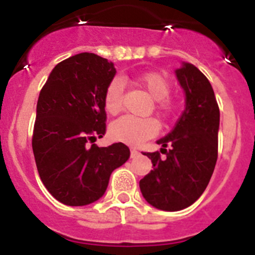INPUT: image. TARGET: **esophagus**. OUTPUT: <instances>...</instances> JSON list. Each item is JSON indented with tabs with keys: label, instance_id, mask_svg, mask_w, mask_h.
I'll use <instances>...</instances> for the list:
<instances>
[{
	"label": "esophagus",
	"instance_id": "esophagus-1",
	"mask_svg": "<svg viewBox=\"0 0 255 255\" xmlns=\"http://www.w3.org/2000/svg\"><path fill=\"white\" fill-rule=\"evenodd\" d=\"M139 154H140V153H139V150H136V149H135V148H131V149H130V157H131V158H135V157H138Z\"/></svg>",
	"mask_w": 255,
	"mask_h": 255
}]
</instances>
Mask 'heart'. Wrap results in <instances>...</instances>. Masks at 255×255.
<instances>
[{"instance_id": "obj_1", "label": "heart", "mask_w": 255, "mask_h": 255, "mask_svg": "<svg viewBox=\"0 0 255 255\" xmlns=\"http://www.w3.org/2000/svg\"><path fill=\"white\" fill-rule=\"evenodd\" d=\"M135 80L148 92L157 102V108L162 115L170 114L172 103L167 96L170 93V83L162 74L145 73L136 76ZM124 83L115 78L110 82L105 92V110L110 115H116L123 110ZM158 131V125L153 119H139L132 116H123L110 125V135L117 141L126 144H140L152 138Z\"/></svg>"}]
</instances>
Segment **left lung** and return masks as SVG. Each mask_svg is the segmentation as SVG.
Here are the masks:
<instances>
[{
	"instance_id": "1",
	"label": "left lung",
	"mask_w": 255,
	"mask_h": 255,
	"mask_svg": "<svg viewBox=\"0 0 255 255\" xmlns=\"http://www.w3.org/2000/svg\"><path fill=\"white\" fill-rule=\"evenodd\" d=\"M175 74L185 93V110L171 132L157 140L165 157L144 153L153 170L139 181L144 199L168 212L191 206L206 190L217 162L220 129V108L206 75L189 62Z\"/></svg>"
}]
</instances>
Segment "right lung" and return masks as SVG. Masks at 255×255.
Here are the masks:
<instances>
[{
  "label": "right lung",
  "instance_id": "obj_1",
  "mask_svg": "<svg viewBox=\"0 0 255 255\" xmlns=\"http://www.w3.org/2000/svg\"><path fill=\"white\" fill-rule=\"evenodd\" d=\"M116 74L111 61L79 53L55 66L39 93L33 153L39 177L66 206L100 199L115 168L130 157L124 143L89 145L106 132L105 92Z\"/></svg>",
  "mask_w": 255,
  "mask_h": 255
}]
</instances>
